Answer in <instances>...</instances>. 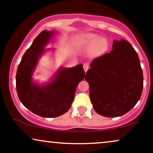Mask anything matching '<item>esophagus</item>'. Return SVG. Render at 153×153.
Returning a JSON list of instances; mask_svg holds the SVG:
<instances>
[{"instance_id": "obj_1", "label": "esophagus", "mask_w": 153, "mask_h": 153, "mask_svg": "<svg viewBox=\"0 0 153 153\" xmlns=\"http://www.w3.org/2000/svg\"><path fill=\"white\" fill-rule=\"evenodd\" d=\"M83 68H84L85 72H87V71H88V70L89 69V65L88 63H85V64L83 65Z\"/></svg>"}]
</instances>
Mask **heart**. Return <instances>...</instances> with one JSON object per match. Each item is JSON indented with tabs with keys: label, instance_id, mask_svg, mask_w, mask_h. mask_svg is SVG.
<instances>
[{
	"label": "heart",
	"instance_id": "b5f03b06",
	"mask_svg": "<svg viewBox=\"0 0 153 153\" xmlns=\"http://www.w3.org/2000/svg\"><path fill=\"white\" fill-rule=\"evenodd\" d=\"M76 43L80 47L92 49V56H99L108 49L107 40L94 34H80L76 38Z\"/></svg>",
	"mask_w": 153,
	"mask_h": 153
}]
</instances>
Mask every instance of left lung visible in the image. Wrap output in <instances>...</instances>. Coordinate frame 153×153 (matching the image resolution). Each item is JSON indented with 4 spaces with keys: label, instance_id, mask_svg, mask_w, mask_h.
<instances>
[{
    "label": "left lung",
    "instance_id": "obj_1",
    "mask_svg": "<svg viewBox=\"0 0 153 153\" xmlns=\"http://www.w3.org/2000/svg\"><path fill=\"white\" fill-rule=\"evenodd\" d=\"M112 49L94 59L85 75L94 111L105 117L128 112L140 100L143 88L140 60L131 44L124 39L114 40Z\"/></svg>",
    "mask_w": 153,
    "mask_h": 153
}]
</instances>
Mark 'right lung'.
Returning <instances> with one entry per match:
<instances>
[{"label": "right lung", "mask_w": 153, "mask_h": 153, "mask_svg": "<svg viewBox=\"0 0 153 153\" xmlns=\"http://www.w3.org/2000/svg\"><path fill=\"white\" fill-rule=\"evenodd\" d=\"M53 32L44 30L34 39L17 68V95L25 107L42 117L53 118L70 109L77 86L85 78L82 64L73 68H61L51 82L39 85L32 81V75L39 59L45 51Z\"/></svg>", "instance_id": "add662e5"}]
</instances>
